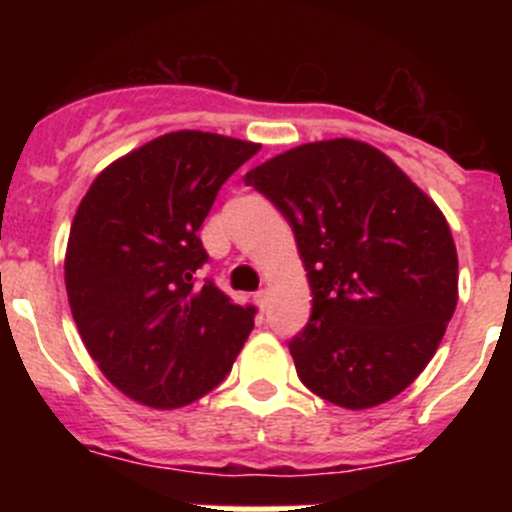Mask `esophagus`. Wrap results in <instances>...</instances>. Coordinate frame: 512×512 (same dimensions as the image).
<instances>
[{"instance_id": "34e87169", "label": "esophagus", "mask_w": 512, "mask_h": 512, "mask_svg": "<svg viewBox=\"0 0 512 512\" xmlns=\"http://www.w3.org/2000/svg\"><path fill=\"white\" fill-rule=\"evenodd\" d=\"M255 302L260 304V307H265V304H267V289H260V292H255Z\"/></svg>"}]
</instances>
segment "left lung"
Returning <instances> with one entry per match:
<instances>
[{
    "mask_svg": "<svg viewBox=\"0 0 512 512\" xmlns=\"http://www.w3.org/2000/svg\"><path fill=\"white\" fill-rule=\"evenodd\" d=\"M245 183L280 208L312 287L289 342L302 384L329 404H386L426 369L458 304L446 215L379 148L332 138L289 148Z\"/></svg>",
    "mask_w": 512,
    "mask_h": 512,
    "instance_id": "1",
    "label": "left lung"
}]
</instances>
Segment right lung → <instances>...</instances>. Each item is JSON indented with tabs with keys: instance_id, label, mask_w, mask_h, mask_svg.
Instances as JSON below:
<instances>
[{
	"instance_id": "1",
	"label": "right lung",
	"mask_w": 512,
	"mask_h": 512,
	"mask_svg": "<svg viewBox=\"0 0 512 512\" xmlns=\"http://www.w3.org/2000/svg\"><path fill=\"white\" fill-rule=\"evenodd\" d=\"M257 151L220 133H165L106 165L79 203L64 257L71 317L136 404L170 411L213 391L255 327V309L195 272L220 185Z\"/></svg>"
}]
</instances>
